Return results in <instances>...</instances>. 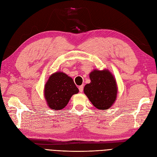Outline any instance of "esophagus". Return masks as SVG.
<instances>
[{
    "label": "esophagus",
    "instance_id": "esophagus-1",
    "mask_svg": "<svg viewBox=\"0 0 157 157\" xmlns=\"http://www.w3.org/2000/svg\"><path fill=\"white\" fill-rule=\"evenodd\" d=\"M83 88H84V86H83V85H81V86H80L78 87L80 92H82L83 91Z\"/></svg>",
    "mask_w": 157,
    "mask_h": 157
}]
</instances>
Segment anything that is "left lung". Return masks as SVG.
Here are the masks:
<instances>
[{
	"instance_id": "1",
	"label": "left lung",
	"mask_w": 157,
	"mask_h": 157,
	"mask_svg": "<svg viewBox=\"0 0 157 157\" xmlns=\"http://www.w3.org/2000/svg\"><path fill=\"white\" fill-rule=\"evenodd\" d=\"M91 82L87 84L84 92L93 105L101 110H106L115 102L117 88L115 80L107 70H94L90 74Z\"/></svg>"
}]
</instances>
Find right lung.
I'll return each instance as SVG.
<instances>
[{"label": "right lung", "instance_id": "add662e5", "mask_svg": "<svg viewBox=\"0 0 157 157\" xmlns=\"http://www.w3.org/2000/svg\"><path fill=\"white\" fill-rule=\"evenodd\" d=\"M78 89L73 80L61 72L52 75L44 87V97L48 105L52 109H62L73 94H77Z\"/></svg>", "mask_w": 157, "mask_h": 157}]
</instances>
